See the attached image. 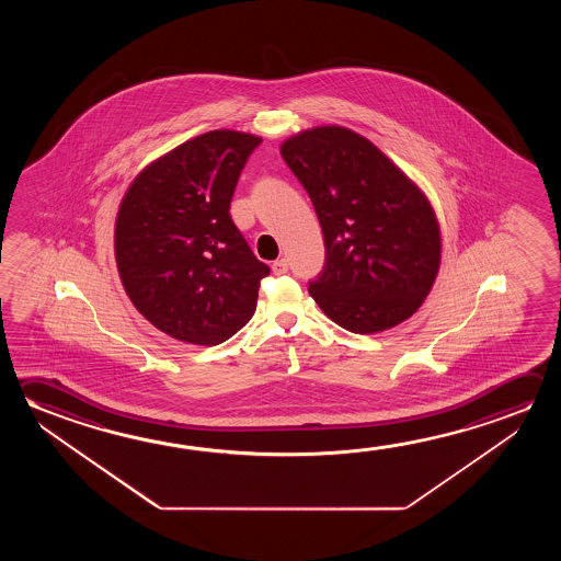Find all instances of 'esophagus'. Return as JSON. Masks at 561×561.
I'll return each instance as SVG.
<instances>
[{
    "label": "esophagus",
    "mask_w": 561,
    "mask_h": 561,
    "mask_svg": "<svg viewBox=\"0 0 561 561\" xmlns=\"http://www.w3.org/2000/svg\"><path fill=\"white\" fill-rule=\"evenodd\" d=\"M287 270H289V264H287V260H284V257H279V260L272 264V272L276 276H284V274H287Z\"/></svg>",
    "instance_id": "obj_1"
}]
</instances>
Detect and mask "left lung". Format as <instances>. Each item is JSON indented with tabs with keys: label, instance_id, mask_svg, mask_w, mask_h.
Segmentation results:
<instances>
[{
	"label": "left lung",
	"instance_id": "8db88e82",
	"mask_svg": "<svg viewBox=\"0 0 561 561\" xmlns=\"http://www.w3.org/2000/svg\"><path fill=\"white\" fill-rule=\"evenodd\" d=\"M321 222L327 262L309 294L356 334L393 329L431 294L442 239L431 202L354 130L324 125L282 145Z\"/></svg>",
	"mask_w": 561,
	"mask_h": 561
}]
</instances>
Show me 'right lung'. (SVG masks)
Instances as JSON below:
<instances>
[{
    "instance_id": "1",
    "label": "right lung",
    "mask_w": 561,
    "mask_h": 561,
    "mask_svg": "<svg viewBox=\"0 0 561 561\" xmlns=\"http://www.w3.org/2000/svg\"><path fill=\"white\" fill-rule=\"evenodd\" d=\"M262 138L219 129L140 172L115 221V260L137 311L168 336L221 344L256 311L270 267L230 219L240 172Z\"/></svg>"
}]
</instances>
